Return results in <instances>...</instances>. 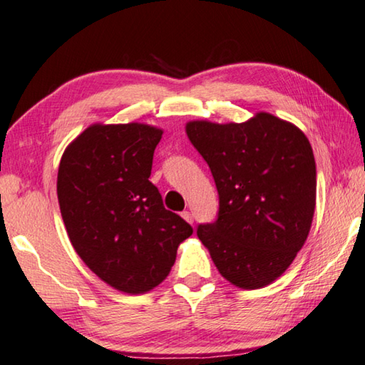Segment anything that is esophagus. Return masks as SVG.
Masks as SVG:
<instances>
[{
	"label": "esophagus",
	"mask_w": 365,
	"mask_h": 365,
	"mask_svg": "<svg viewBox=\"0 0 365 365\" xmlns=\"http://www.w3.org/2000/svg\"><path fill=\"white\" fill-rule=\"evenodd\" d=\"M182 217H183L185 220H187L188 223H193V214H191V212L183 210V212H182Z\"/></svg>",
	"instance_id": "1"
}]
</instances>
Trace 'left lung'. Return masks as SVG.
Masks as SVG:
<instances>
[{
    "instance_id": "obj_1",
    "label": "left lung",
    "mask_w": 365,
    "mask_h": 365,
    "mask_svg": "<svg viewBox=\"0 0 365 365\" xmlns=\"http://www.w3.org/2000/svg\"><path fill=\"white\" fill-rule=\"evenodd\" d=\"M187 135L218 191L217 220L197 225V237L233 286H268L294 262L313 222L316 163L309 140L269 113L241 124L190 121Z\"/></svg>"
}]
</instances>
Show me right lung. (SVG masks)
<instances>
[{"label":"right lung","instance_id":"right-lung-1","mask_svg":"<svg viewBox=\"0 0 365 365\" xmlns=\"http://www.w3.org/2000/svg\"><path fill=\"white\" fill-rule=\"evenodd\" d=\"M161 137L148 124H94L58 165V205L76 254L108 286L132 295L161 284L193 235L148 180Z\"/></svg>","mask_w":365,"mask_h":365}]
</instances>
